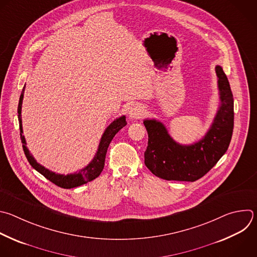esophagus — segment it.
<instances>
[{"label": "esophagus", "mask_w": 257, "mask_h": 257, "mask_svg": "<svg viewBox=\"0 0 257 257\" xmlns=\"http://www.w3.org/2000/svg\"><path fill=\"white\" fill-rule=\"evenodd\" d=\"M145 114V110L141 105H134L129 110L130 119H140Z\"/></svg>", "instance_id": "obj_1"}]
</instances>
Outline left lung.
Wrapping results in <instances>:
<instances>
[{
    "mask_svg": "<svg viewBox=\"0 0 257 257\" xmlns=\"http://www.w3.org/2000/svg\"><path fill=\"white\" fill-rule=\"evenodd\" d=\"M220 107L207 134L191 145L177 143L165 126L155 119L143 124L148 133L144 163L150 172L166 181L195 182L204 177L227 151L234 127V100L228 78L216 66Z\"/></svg>",
    "mask_w": 257,
    "mask_h": 257,
    "instance_id": "left-lung-1",
    "label": "left lung"
}]
</instances>
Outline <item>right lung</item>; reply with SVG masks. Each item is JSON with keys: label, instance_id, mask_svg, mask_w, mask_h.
Masks as SVG:
<instances>
[{"label": "right lung", "instance_id": "obj_1", "mask_svg": "<svg viewBox=\"0 0 257 257\" xmlns=\"http://www.w3.org/2000/svg\"><path fill=\"white\" fill-rule=\"evenodd\" d=\"M24 91H25V87L22 90L21 96H20V100H19V105H18V120H19V127H20V137H21V141L23 144V150L24 153L29 161V163L31 164V166L36 169L38 173H40L43 177H45L48 181H50L51 183H53L54 185L63 188V189H72V188H76L79 187L81 185L87 184L89 182H92L93 180H95L96 178H98L102 170L104 168L105 165V158H106V153L108 150V147L112 141V139L114 138V136L124 127L126 126L127 122H126V117L122 116L116 120H114L105 130L104 134L102 135L99 147H98V151L95 155V157L93 158V160L85 166L82 169H80L78 173H74V174H70V175H59V174H55L51 170L45 168L43 165L39 164L35 158L33 157V155L30 153V151L28 150L27 146H26V140L25 137L23 135V128H22V117H21V110H22V102H23V98H24Z\"/></svg>", "mask_w": 257, "mask_h": 257}]
</instances>
